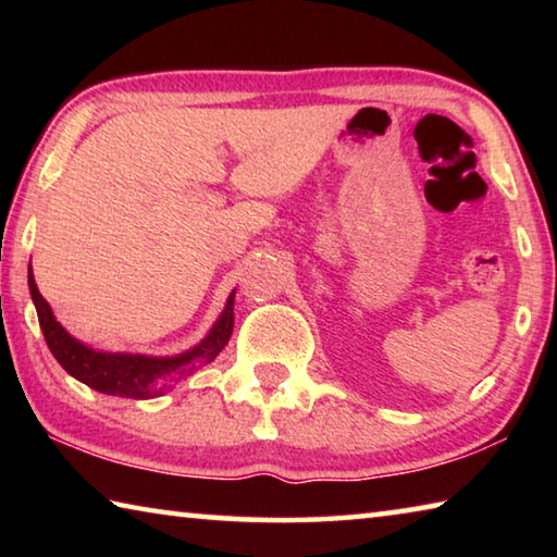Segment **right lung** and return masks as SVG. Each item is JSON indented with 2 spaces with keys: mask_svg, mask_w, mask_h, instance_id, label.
Wrapping results in <instances>:
<instances>
[{
  "mask_svg": "<svg viewBox=\"0 0 557 557\" xmlns=\"http://www.w3.org/2000/svg\"><path fill=\"white\" fill-rule=\"evenodd\" d=\"M29 292L39 314V324L46 344H49L55 361L63 366V371L73 375L75 381L86 383L88 388L120 395V398L132 400H149L157 395H164L174 388L186 375H191L196 369L211 363L219 356L233 334V299L231 292L225 301L221 317L215 319L211 332L206 334L199 344L176 356H145V354H127V351H100L88 344L78 342L65 329L55 322L51 305L41 297L36 287L34 272L29 265Z\"/></svg>",
  "mask_w": 557,
  "mask_h": 557,
  "instance_id": "1",
  "label": "right lung"
}]
</instances>
